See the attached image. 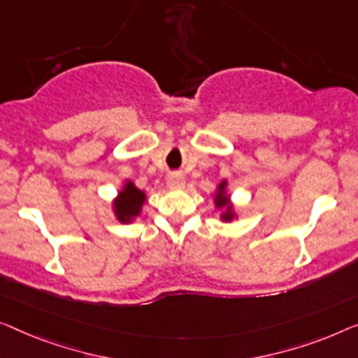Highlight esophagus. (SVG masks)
<instances>
[{"label": "esophagus", "mask_w": 358, "mask_h": 358, "mask_svg": "<svg viewBox=\"0 0 358 358\" xmlns=\"http://www.w3.org/2000/svg\"><path fill=\"white\" fill-rule=\"evenodd\" d=\"M185 178L181 177V175H170V177L167 178V185H169V188H183L185 186Z\"/></svg>", "instance_id": "esophagus-1"}]
</instances>
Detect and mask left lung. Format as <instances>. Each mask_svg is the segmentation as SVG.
<instances>
[{
  "label": "left lung",
  "instance_id": "1",
  "mask_svg": "<svg viewBox=\"0 0 358 358\" xmlns=\"http://www.w3.org/2000/svg\"><path fill=\"white\" fill-rule=\"evenodd\" d=\"M227 181H220V185L217 186V193H215V208L217 209H224L222 215H220V219L224 220V222H230V220H234L235 217V213H234V208H231L230 204V199L227 196Z\"/></svg>",
  "mask_w": 358,
  "mask_h": 358
}]
</instances>
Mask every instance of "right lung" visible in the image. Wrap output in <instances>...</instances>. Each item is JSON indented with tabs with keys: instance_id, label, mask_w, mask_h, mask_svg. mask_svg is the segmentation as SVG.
I'll use <instances>...</instances> for the list:
<instances>
[{
	"instance_id": "right-lung-1",
	"label": "right lung",
	"mask_w": 358,
	"mask_h": 358,
	"mask_svg": "<svg viewBox=\"0 0 358 358\" xmlns=\"http://www.w3.org/2000/svg\"><path fill=\"white\" fill-rule=\"evenodd\" d=\"M145 203V193L136 188L133 181L127 180L123 189L120 191L117 199L113 201V213L122 224H129L138 217Z\"/></svg>"
}]
</instances>
